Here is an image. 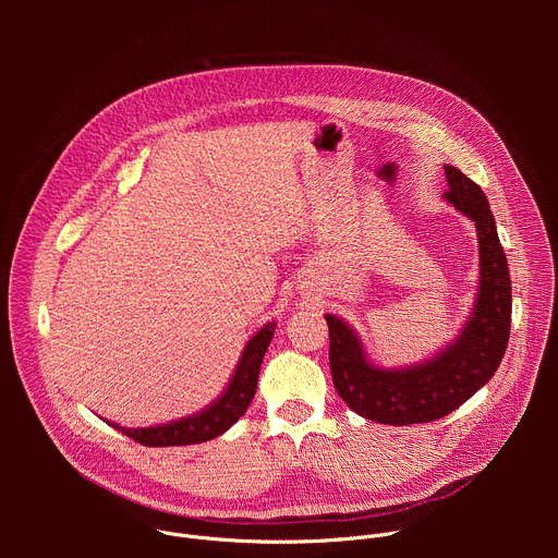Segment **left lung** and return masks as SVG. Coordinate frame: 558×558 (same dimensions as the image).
<instances>
[{"label": "left lung", "mask_w": 558, "mask_h": 558, "mask_svg": "<svg viewBox=\"0 0 558 558\" xmlns=\"http://www.w3.org/2000/svg\"><path fill=\"white\" fill-rule=\"evenodd\" d=\"M444 198L476 225L480 235V289L472 315L459 338L428 362L381 368L368 362L357 333L338 315L327 313L329 364L333 386L362 417L409 426L446 417L497 373L510 340L512 284L497 235L495 216L482 187L452 166H444Z\"/></svg>", "instance_id": "obj_1"}]
</instances>
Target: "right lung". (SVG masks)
Wrapping results in <instances>:
<instances>
[{
  "instance_id": "add662e5",
  "label": "right lung",
  "mask_w": 558,
  "mask_h": 558,
  "mask_svg": "<svg viewBox=\"0 0 558 558\" xmlns=\"http://www.w3.org/2000/svg\"><path fill=\"white\" fill-rule=\"evenodd\" d=\"M274 331H276V323H269L247 342L227 388L222 390L218 400L211 402L205 411H201L192 417H181L179 422L149 426V428H123L112 422H108V424L112 428L121 430L123 435H128L130 439L143 444V446H154V448L156 446H190V444L209 441V439L222 435L247 413V409L254 400L260 364H263L267 347L274 338Z\"/></svg>"
}]
</instances>
